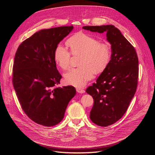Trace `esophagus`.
Wrapping results in <instances>:
<instances>
[{
	"mask_svg": "<svg viewBox=\"0 0 155 155\" xmlns=\"http://www.w3.org/2000/svg\"><path fill=\"white\" fill-rule=\"evenodd\" d=\"M76 90L79 93H84L85 92V91L83 89H82V88H81V87H77L76 88Z\"/></svg>",
	"mask_w": 155,
	"mask_h": 155,
	"instance_id": "1",
	"label": "esophagus"
}]
</instances>
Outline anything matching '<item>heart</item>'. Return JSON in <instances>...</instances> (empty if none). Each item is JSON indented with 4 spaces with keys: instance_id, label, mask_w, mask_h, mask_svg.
Listing matches in <instances>:
<instances>
[{
    "instance_id": "obj_1",
    "label": "heart",
    "mask_w": 155,
    "mask_h": 155,
    "mask_svg": "<svg viewBox=\"0 0 155 155\" xmlns=\"http://www.w3.org/2000/svg\"><path fill=\"white\" fill-rule=\"evenodd\" d=\"M72 54L80 56V67L71 69L64 75L65 82L69 84L82 87L96 74L103 72L111 60L112 53L110 47L94 37L87 34L79 33L67 41ZM71 53L61 45L56 47L54 60L59 67L67 70L71 66Z\"/></svg>"
}]
</instances>
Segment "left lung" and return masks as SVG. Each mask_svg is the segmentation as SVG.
Segmentation results:
<instances>
[{"label": "left lung", "instance_id": "8db88e82", "mask_svg": "<svg viewBox=\"0 0 155 155\" xmlns=\"http://www.w3.org/2000/svg\"><path fill=\"white\" fill-rule=\"evenodd\" d=\"M83 29L106 32L107 40L112 45L108 67L96 82L86 90L94 99L91 120L105 127L121 118L133 98L138 83L139 59L134 47L114 26H86Z\"/></svg>", "mask_w": 155, "mask_h": 155}]
</instances>
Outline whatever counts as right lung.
I'll return each instance as SVG.
<instances>
[{"label":"right lung","mask_w":155,"mask_h":155,"mask_svg":"<svg viewBox=\"0 0 155 155\" xmlns=\"http://www.w3.org/2000/svg\"><path fill=\"white\" fill-rule=\"evenodd\" d=\"M73 28L70 26L40 30L22 42L16 52L14 89L22 109L38 124L53 126L59 123L76 94L72 86H56L62 76L54 60L56 47Z\"/></svg>","instance_id":"obj_1"}]
</instances>
